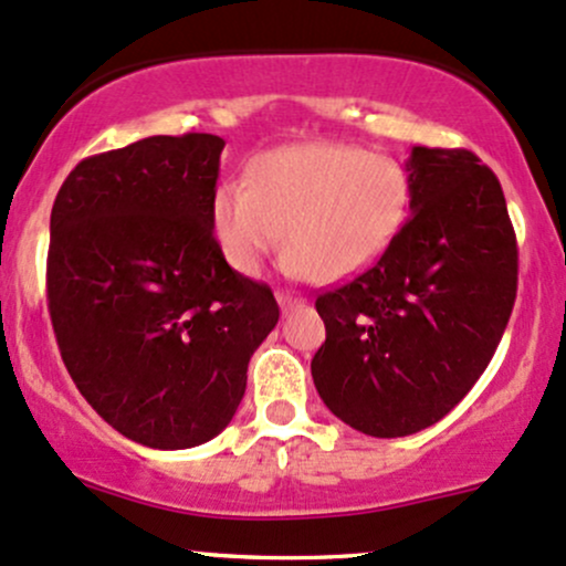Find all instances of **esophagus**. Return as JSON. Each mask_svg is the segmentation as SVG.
Here are the masks:
<instances>
[{
    "mask_svg": "<svg viewBox=\"0 0 566 566\" xmlns=\"http://www.w3.org/2000/svg\"><path fill=\"white\" fill-rule=\"evenodd\" d=\"M277 305H281L283 313H289V310L305 305V300L300 294H291V291H277Z\"/></svg>",
    "mask_w": 566,
    "mask_h": 566,
    "instance_id": "34e87169",
    "label": "esophagus"
}]
</instances>
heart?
Returning <instances> with one entry per match:
<instances>
[{
	"mask_svg": "<svg viewBox=\"0 0 566 566\" xmlns=\"http://www.w3.org/2000/svg\"><path fill=\"white\" fill-rule=\"evenodd\" d=\"M407 210L410 180L399 161L354 145L305 143L253 161L248 186L218 188L212 229L242 275H256L283 237L291 275L337 283L386 253Z\"/></svg>",
	"mask_w": 566,
	"mask_h": 566,
	"instance_id": "obj_1",
	"label": "heart"
}]
</instances>
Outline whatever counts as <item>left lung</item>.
<instances>
[{
	"mask_svg": "<svg viewBox=\"0 0 566 566\" xmlns=\"http://www.w3.org/2000/svg\"><path fill=\"white\" fill-rule=\"evenodd\" d=\"M410 210L386 253L315 310L313 382L369 437L431 427L489 367L518 291V245L496 175L472 150L412 148Z\"/></svg>",
	"mask_w": 566,
	"mask_h": 566,
	"instance_id": "8db88e82",
	"label": "left lung"
}]
</instances>
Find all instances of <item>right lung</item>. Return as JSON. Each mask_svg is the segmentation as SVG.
<instances>
[{"label": "right lung", "mask_w": 566, "mask_h": 566, "mask_svg": "<svg viewBox=\"0 0 566 566\" xmlns=\"http://www.w3.org/2000/svg\"><path fill=\"white\" fill-rule=\"evenodd\" d=\"M216 135L145 137L88 156L51 210L48 310L77 391L139 446L227 429L281 310L212 234Z\"/></svg>", "instance_id": "right-lung-1"}]
</instances>
